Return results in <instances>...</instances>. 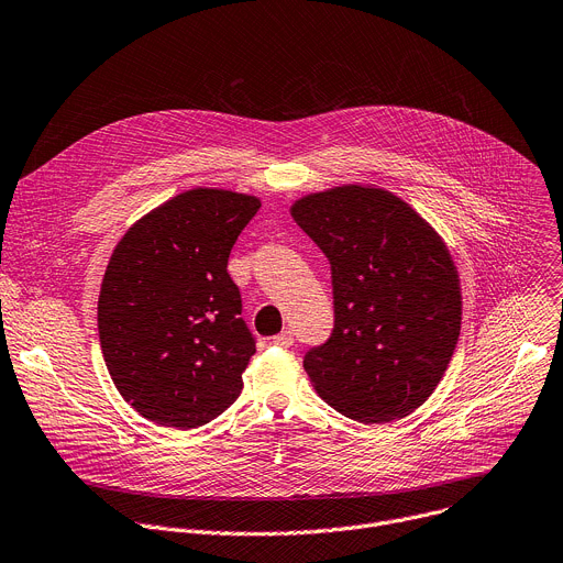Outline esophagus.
I'll return each instance as SVG.
<instances>
[{
  "label": "esophagus",
  "instance_id": "esophagus-1",
  "mask_svg": "<svg viewBox=\"0 0 563 563\" xmlns=\"http://www.w3.org/2000/svg\"><path fill=\"white\" fill-rule=\"evenodd\" d=\"M273 342L277 344V347H290V344H292V333L290 331H282V333H277L273 338Z\"/></svg>",
  "mask_w": 563,
  "mask_h": 563
}]
</instances>
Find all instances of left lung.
Here are the masks:
<instances>
[{
	"label": "left lung",
	"mask_w": 563,
	"mask_h": 563,
	"mask_svg": "<svg viewBox=\"0 0 563 563\" xmlns=\"http://www.w3.org/2000/svg\"><path fill=\"white\" fill-rule=\"evenodd\" d=\"M290 213L331 264L333 331L305 354L318 395L363 423L410 415L442 380L460 335L446 245L383 189L338 187L297 200Z\"/></svg>",
	"instance_id": "obj_1"
}]
</instances>
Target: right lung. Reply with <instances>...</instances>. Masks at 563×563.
<instances>
[{
	"label": "right lung",
	"instance_id": "right-lung-1",
	"mask_svg": "<svg viewBox=\"0 0 563 563\" xmlns=\"http://www.w3.org/2000/svg\"><path fill=\"white\" fill-rule=\"evenodd\" d=\"M258 207L254 196L191 189L114 247L99 295L101 352L142 417L187 430L239 399L256 340L228 258Z\"/></svg>",
	"mask_w": 563,
	"mask_h": 563
}]
</instances>
